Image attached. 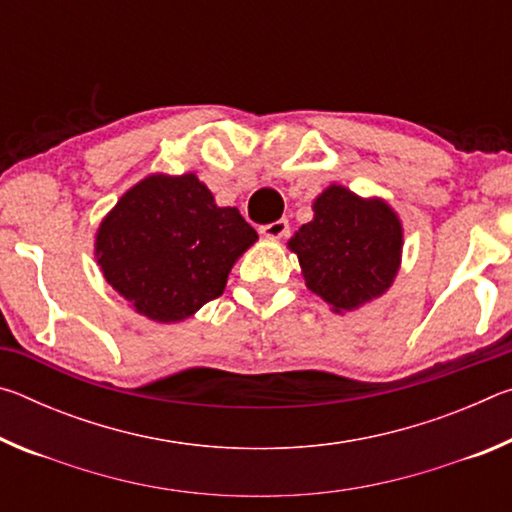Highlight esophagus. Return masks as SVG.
Segmentation results:
<instances>
[{"instance_id":"1","label":"esophagus","mask_w":512,"mask_h":512,"mask_svg":"<svg viewBox=\"0 0 512 512\" xmlns=\"http://www.w3.org/2000/svg\"><path fill=\"white\" fill-rule=\"evenodd\" d=\"M259 232H262L266 239H282V237L289 235V221L287 219H280V221H275V223L262 225V228H259Z\"/></svg>"}]
</instances>
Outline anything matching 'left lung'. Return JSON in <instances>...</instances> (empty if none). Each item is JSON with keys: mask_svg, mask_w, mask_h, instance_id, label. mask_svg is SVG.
Listing matches in <instances>:
<instances>
[{"mask_svg": "<svg viewBox=\"0 0 512 512\" xmlns=\"http://www.w3.org/2000/svg\"><path fill=\"white\" fill-rule=\"evenodd\" d=\"M311 210L314 219L287 241L307 289L341 316L384 296L400 273L404 248V225L391 203L332 183Z\"/></svg>", "mask_w": 512, "mask_h": 512, "instance_id": "1", "label": "left lung"}]
</instances>
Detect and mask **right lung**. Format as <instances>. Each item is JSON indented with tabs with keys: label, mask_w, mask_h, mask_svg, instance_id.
Instances as JSON below:
<instances>
[{
	"label": "right lung",
	"mask_w": 512,
	"mask_h": 512,
	"mask_svg": "<svg viewBox=\"0 0 512 512\" xmlns=\"http://www.w3.org/2000/svg\"><path fill=\"white\" fill-rule=\"evenodd\" d=\"M259 237L237 207H219L194 171L149 173L94 232V259L128 307L180 323L219 298L232 266Z\"/></svg>",
	"instance_id": "1"
}]
</instances>
